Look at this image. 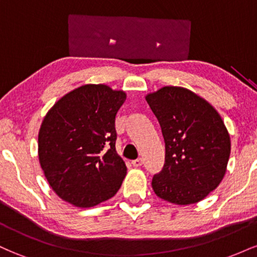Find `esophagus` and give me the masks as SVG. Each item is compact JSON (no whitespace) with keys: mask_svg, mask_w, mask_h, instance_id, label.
Segmentation results:
<instances>
[{"mask_svg":"<svg viewBox=\"0 0 257 257\" xmlns=\"http://www.w3.org/2000/svg\"><path fill=\"white\" fill-rule=\"evenodd\" d=\"M143 163H144V159L143 158H138V159H134V161L132 162V164L134 167H140V166H143Z\"/></svg>","mask_w":257,"mask_h":257,"instance_id":"1","label":"esophagus"}]
</instances>
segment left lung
Masks as SVG:
<instances>
[{"label":"left lung","mask_w":257,"mask_h":257,"mask_svg":"<svg viewBox=\"0 0 257 257\" xmlns=\"http://www.w3.org/2000/svg\"><path fill=\"white\" fill-rule=\"evenodd\" d=\"M166 143V163L152 179L159 198L178 205L204 199L225 176L231 139L213 105L184 87L146 95Z\"/></svg>","instance_id":"left-lung-1"}]
</instances>
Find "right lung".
Here are the masks:
<instances>
[{
  "label": "right lung",
  "instance_id": "add662e5",
  "mask_svg": "<svg viewBox=\"0 0 257 257\" xmlns=\"http://www.w3.org/2000/svg\"><path fill=\"white\" fill-rule=\"evenodd\" d=\"M125 99L123 90L84 84L47 112L38 132V161L65 202L91 208L119 190L126 167L116 151L114 118Z\"/></svg>",
  "mask_w": 257,
  "mask_h": 257
}]
</instances>
